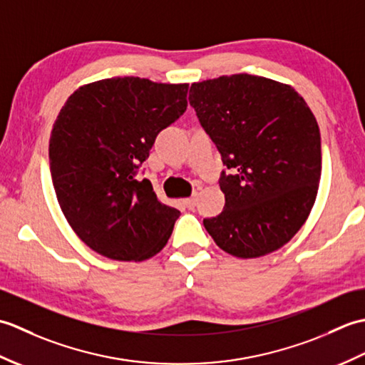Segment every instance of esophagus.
Wrapping results in <instances>:
<instances>
[{"instance_id": "34e87169", "label": "esophagus", "mask_w": 365, "mask_h": 365, "mask_svg": "<svg viewBox=\"0 0 365 365\" xmlns=\"http://www.w3.org/2000/svg\"><path fill=\"white\" fill-rule=\"evenodd\" d=\"M183 204H185V207L188 208V210H195V207H196V204H197V195H192L191 197L185 199Z\"/></svg>"}]
</instances>
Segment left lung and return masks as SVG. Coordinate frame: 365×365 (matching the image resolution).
Returning <instances> with one entry per match:
<instances>
[{
	"mask_svg": "<svg viewBox=\"0 0 365 365\" xmlns=\"http://www.w3.org/2000/svg\"><path fill=\"white\" fill-rule=\"evenodd\" d=\"M190 105L221 153L224 210L204 226L222 251L273 252L306 222L322 175L320 130L293 88L237 73L191 84Z\"/></svg>",
	"mask_w": 365,
	"mask_h": 365,
	"instance_id": "left-lung-1",
	"label": "left lung"
}]
</instances>
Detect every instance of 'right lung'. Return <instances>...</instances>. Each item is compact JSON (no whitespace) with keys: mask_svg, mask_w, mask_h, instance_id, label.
<instances>
[{"mask_svg":"<svg viewBox=\"0 0 365 365\" xmlns=\"http://www.w3.org/2000/svg\"><path fill=\"white\" fill-rule=\"evenodd\" d=\"M187 94L188 84L123 76L67 98L51 130L50 173L61 210L91 250L141 262L166 246L180 212L136 175L157 135L187 111Z\"/></svg>","mask_w":365,"mask_h":365,"instance_id":"obj_1","label":"right lung"}]
</instances>
